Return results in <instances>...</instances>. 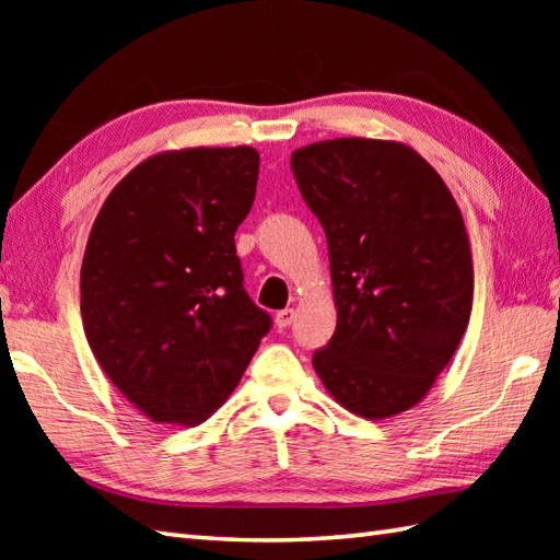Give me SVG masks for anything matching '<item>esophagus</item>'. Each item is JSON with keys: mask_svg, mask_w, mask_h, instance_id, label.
<instances>
[{"mask_svg": "<svg viewBox=\"0 0 560 560\" xmlns=\"http://www.w3.org/2000/svg\"><path fill=\"white\" fill-rule=\"evenodd\" d=\"M293 317H295L293 307H287V311H279L277 315H273V325H277L279 329H287V327H291Z\"/></svg>", "mask_w": 560, "mask_h": 560, "instance_id": "esophagus-1", "label": "esophagus"}]
</instances>
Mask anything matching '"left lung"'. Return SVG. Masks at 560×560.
Masks as SVG:
<instances>
[{
  "instance_id": "left-lung-1",
  "label": "left lung",
  "mask_w": 560,
  "mask_h": 560,
  "mask_svg": "<svg viewBox=\"0 0 560 560\" xmlns=\"http://www.w3.org/2000/svg\"><path fill=\"white\" fill-rule=\"evenodd\" d=\"M327 235L337 329L313 368L361 419L416 407L467 331L474 265L462 211L411 147L343 137L291 153Z\"/></svg>"
}]
</instances>
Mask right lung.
Here are the masks:
<instances>
[{
	"instance_id": "obj_1",
	"label": "right lung",
	"mask_w": 560,
	"mask_h": 560,
	"mask_svg": "<svg viewBox=\"0 0 560 560\" xmlns=\"http://www.w3.org/2000/svg\"><path fill=\"white\" fill-rule=\"evenodd\" d=\"M257 173L253 147L163 151L135 165L93 221L81 261L83 335L151 421H207L271 327L235 255Z\"/></svg>"
}]
</instances>
